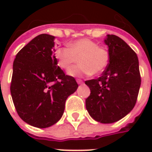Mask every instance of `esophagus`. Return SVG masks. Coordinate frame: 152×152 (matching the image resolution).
Returning <instances> with one entry per match:
<instances>
[{
    "label": "esophagus",
    "instance_id": "1",
    "mask_svg": "<svg viewBox=\"0 0 152 152\" xmlns=\"http://www.w3.org/2000/svg\"><path fill=\"white\" fill-rule=\"evenodd\" d=\"M76 82H77V84H79L80 85V84H82L83 81L80 79H76Z\"/></svg>",
    "mask_w": 152,
    "mask_h": 152
}]
</instances>
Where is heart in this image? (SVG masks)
I'll list each match as a JSON object with an SVG mask.
<instances>
[{
    "mask_svg": "<svg viewBox=\"0 0 152 152\" xmlns=\"http://www.w3.org/2000/svg\"><path fill=\"white\" fill-rule=\"evenodd\" d=\"M58 65L65 71L73 66L79 59V66L69 72L72 76L98 75L107 66L109 51L89 39H80L69 44L68 47L58 48L55 51Z\"/></svg>",
    "mask_w": 152,
    "mask_h": 152,
    "instance_id": "obj_1",
    "label": "heart"
}]
</instances>
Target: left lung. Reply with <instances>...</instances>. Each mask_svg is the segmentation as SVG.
Here are the masks:
<instances>
[{
  "label": "left lung",
  "mask_w": 152,
  "mask_h": 152,
  "mask_svg": "<svg viewBox=\"0 0 152 152\" xmlns=\"http://www.w3.org/2000/svg\"><path fill=\"white\" fill-rule=\"evenodd\" d=\"M110 60L98 79L86 80L90 94L86 109L98 122L111 124L124 117L137 102L141 86L138 58L136 53L121 38L107 35Z\"/></svg>",
  "instance_id": "left-lung-1"
}]
</instances>
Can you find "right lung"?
<instances>
[{
    "label": "right lung",
    "instance_id": "add662e5",
    "mask_svg": "<svg viewBox=\"0 0 152 152\" xmlns=\"http://www.w3.org/2000/svg\"><path fill=\"white\" fill-rule=\"evenodd\" d=\"M55 37L40 34L15 57L10 93L19 117L34 127H50L59 121L67 97L78 88L55 58Z\"/></svg>",
    "mask_w": 152,
    "mask_h": 152
}]
</instances>
